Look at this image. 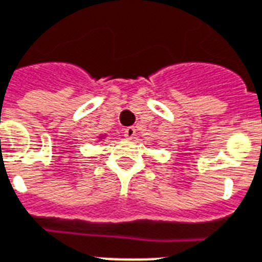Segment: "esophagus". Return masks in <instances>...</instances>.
Listing matches in <instances>:
<instances>
[{
	"mask_svg": "<svg viewBox=\"0 0 262 262\" xmlns=\"http://www.w3.org/2000/svg\"><path fill=\"white\" fill-rule=\"evenodd\" d=\"M124 137L127 139H134V137H135V128L134 127H127V128L124 129Z\"/></svg>",
	"mask_w": 262,
	"mask_h": 262,
	"instance_id": "obj_1",
	"label": "esophagus"
}]
</instances>
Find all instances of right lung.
Masks as SVG:
<instances>
[{"label":"right lung","instance_id":"right-lung-1","mask_svg":"<svg viewBox=\"0 0 262 262\" xmlns=\"http://www.w3.org/2000/svg\"><path fill=\"white\" fill-rule=\"evenodd\" d=\"M105 138H106V135H99V137H98V139H99V141H103Z\"/></svg>","mask_w":262,"mask_h":262}]
</instances>
